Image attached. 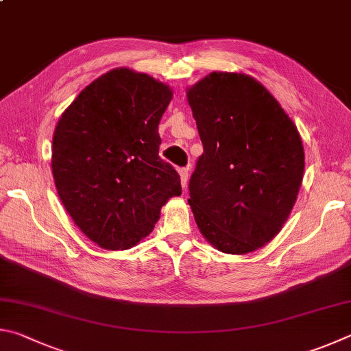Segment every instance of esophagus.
Listing matches in <instances>:
<instances>
[{
	"mask_svg": "<svg viewBox=\"0 0 351 351\" xmlns=\"http://www.w3.org/2000/svg\"><path fill=\"white\" fill-rule=\"evenodd\" d=\"M179 174H180L182 188L186 189V185H188V168H180L179 169Z\"/></svg>",
	"mask_w": 351,
	"mask_h": 351,
	"instance_id": "obj_1",
	"label": "esophagus"
}]
</instances>
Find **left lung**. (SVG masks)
Wrapping results in <instances>:
<instances>
[{
	"instance_id": "8db88e82",
	"label": "left lung",
	"mask_w": 351,
	"mask_h": 351,
	"mask_svg": "<svg viewBox=\"0 0 351 351\" xmlns=\"http://www.w3.org/2000/svg\"><path fill=\"white\" fill-rule=\"evenodd\" d=\"M204 154L189 205L217 250L245 254L278 234L296 202L304 146L276 98L243 73L213 72L188 90Z\"/></svg>"
}]
</instances>
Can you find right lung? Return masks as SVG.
<instances>
[{
  "instance_id": "1",
  "label": "right lung",
  "mask_w": 351,
  "mask_h": 351,
  "mask_svg": "<svg viewBox=\"0 0 351 351\" xmlns=\"http://www.w3.org/2000/svg\"><path fill=\"white\" fill-rule=\"evenodd\" d=\"M171 98L166 84L121 67L86 86L58 120L55 186L73 222L101 248L137 245L166 200L182 194L180 176L158 156V123Z\"/></svg>"
}]
</instances>
